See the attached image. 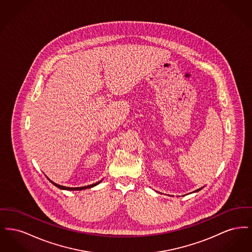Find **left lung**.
Instances as JSON below:
<instances>
[{
	"label": "left lung",
	"instance_id": "obj_1",
	"mask_svg": "<svg viewBox=\"0 0 252 252\" xmlns=\"http://www.w3.org/2000/svg\"><path fill=\"white\" fill-rule=\"evenodd\" d=\"M201 189H202V188H199V189H197V190H195V191H193V192H198V191H200V190H201Z\"/></svg>",
	"mask_w": 252,
	"mask_h": 252
}]
</instances>
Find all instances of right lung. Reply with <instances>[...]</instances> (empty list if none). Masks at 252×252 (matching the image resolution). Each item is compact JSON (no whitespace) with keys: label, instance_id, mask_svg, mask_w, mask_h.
<instances>
[{"label":"right lung","instance_id":"right-lung-1","mask_svg":"<svg viewBox=\"0 0 252 252\" xmlns=\"http://www.w3.org/2000/svg\"><path fill=\"white\" fill-rule=\"evenodd\" d=\"M48 179V178H47ZM49 180V179H48ZM49 181H51L56 187H58V188H60L61 190H68V191H80V190H85V189H89V188H92V187H94L96 186L97 184H99L102 180H100V181H98V182H96L94 184H92V185H88V186H84V187H77V188H71V187H65V186H61V185H59V184H57V183H55L54 181H52L51 180H49Z\"/></svg>","mask_w":252,"mask_h":252}]
</instances>
